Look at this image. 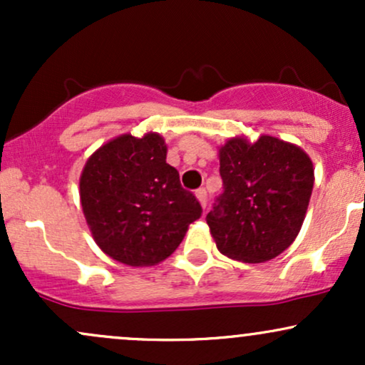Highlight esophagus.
Returning a JSON list of instances; mask_svg holds the SVG:
<instances>
[{"instance_id": "1", "label": "esophagus", "mask_w": 365, "mask_h": 365, "mask_svg": "<svg viewBox=\"0 0 365 365\" xmlns=\"http://www.w3.org/2000/svg\"><path fill=\"white\" fill-rule=\"evenodd\" d=\"M195 195H197V199H199V202L202 204V207H206L207 206V192H206V188H197Z\"/></svg>"}]
</instances>
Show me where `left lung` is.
Masks as SVG:
<instances>
[{"label":"left lung","mask_w":365,"mask_h":365,"mask_svg":"<svg viewBox=\"0 0 365 365\" xmlns=\"http://www.w3.org/2000/svg\"><path fill=\"white\" fill-rule=\"evenodd\" d=\"M223 192L207 215L221 254L242 262L274 259L299 235L314 185L312 161L297 145L261 135L220 149Z\"/></svg>","instance_id":"obj_1"}]
</instances>
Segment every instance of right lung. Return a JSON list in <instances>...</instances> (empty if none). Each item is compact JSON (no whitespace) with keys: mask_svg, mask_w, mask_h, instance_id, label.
<instances>
[{"mask_svg":"<svg viewBox=\"0 0 365 365\" xmlns=\"http://www.w3.org/2000/svg\"><path fill=\"white\" fill-rule=\"evenodd\" d=\"M81 200L96 244L128 266L165 261L202 216L199 200L166 163L158 133L121 135L96 150L82 171Z\"/></svg>","mask_w":365,"mask_h":365,"instance_id":"add662e5","label":"right lung"}]
</instances>
